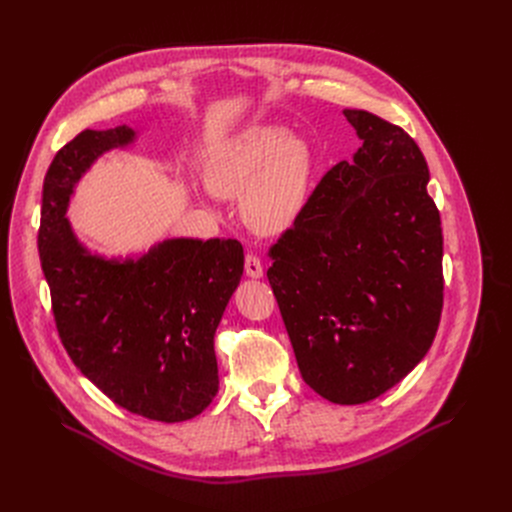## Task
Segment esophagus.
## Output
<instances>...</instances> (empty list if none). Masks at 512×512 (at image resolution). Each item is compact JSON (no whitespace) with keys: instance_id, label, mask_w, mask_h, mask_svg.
<instances>
[{"instance_id":"obj_1","label":"esophagus","mask_w":512,"mask_h":512,"mask_svg":"<svg viewBox=\"0 0 512 512\" xmlns=\"http://www.w3.org/2000/svg\"><path fill=\"white\" fill-rule=\"evenodd\" d=\"M246 275L252 277V279H260L264 275V269H262V262L256 254H248L246 256Z\"/></svg>"}]
</instances>
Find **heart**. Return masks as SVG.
I'll return each mask as SVG.
<instances>
[{
    "instance_id": "heart-1",
    "label": "heart",
    "mask_w": 512,
    "mask_h": 512,
    "mask_svg": "<svg viewBox=\"0 0 512 512\" xmlns=\"http://www.w3.org/2000/svg\"><path fill=\"white\" fill-rule=\"evenodd\" d=\"M312 177V152L281 125H254L216 152L206 168L214 196L240 198L246 223L281 233L302 214Z\"/></svg>"
}]
</instances>
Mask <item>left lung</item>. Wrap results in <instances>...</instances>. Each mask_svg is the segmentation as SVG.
Segmentation results:
<instances>
[{"instance_id":"left-lung-1","label":"left lung","mask_w":512,"mask_h":512,"mask_svg":"<svg viewBox=\"0 0 512 512\" xmlns=\"http://www.w3.org/2000/svg\"><path fill=\"white\" fill-rule=\"evenodd\" d=\"M344 116L362 145L316 185L266 277L302 379L329 402L362 404L433 344L444 237L415 139L367 110Z\"/></svg>"}]
</instances>
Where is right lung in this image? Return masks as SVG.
I'll return each instance as SVG.
<instances>
[{
    "label": "right lung",
    "mask_w": 512,
    "mask_h": 512,
    "mask_svg": "<svg viewBox=\"0 0 512 512\" xmlns=\"http://www.w3.org/2000/svg\"><path fill=\"white\" fill-rule=\"evenodd\" d=\"M137 133L85 129L43 181L39 258L62 344L81 373L133 415L181 423L218 392L214 333L243 275L237 239H164L141 256L91 254L66 218L77 183Z\"/></svg>",
    "instance_id": "add662e5"
}]
</instances>
